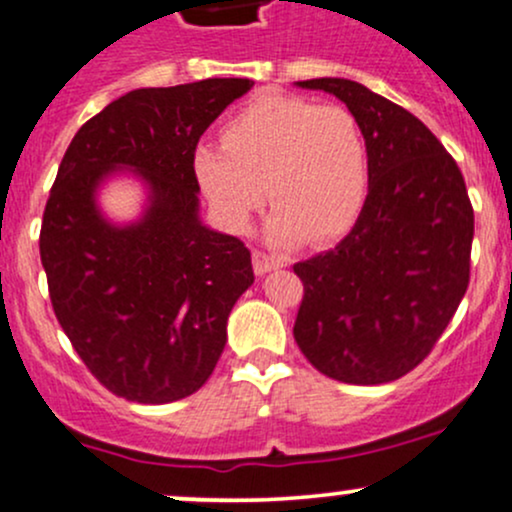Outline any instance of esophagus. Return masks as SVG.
<instances>
[{
  "instance_id": "esophagus-1",
  "label": "esophagus",
  "mask_w": 512,
  "mask_h": 512,
  "mask_svg": "<svg viewBox=\"0 0 512 512\" xmlns=\"http://www.w3.org/2000/svg\"><path fill=\"white\" fill-rule=\"evenodd\" d=\"M252 267H255V274H267V272H272V269L284 267V257L255 250L252 252Z\"/></svg>"
}]
</instances>
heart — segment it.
Here are the masks:
<instances>
[{"label":"heart","mask_w":512,"mask_h":512,"mask_svg":"<svg viewBox=\"0 0 512 512\" xmlns=\"http://www.w3.org/2000/svg\"><path fill=\"white\" fill-rule=\"evenodd\" d=\"M221 145H201L194 174L213 211L243 230L262 206H274L272 243H328L350 233L369 192V148L362 126L340 104L265 94L235 111Z\"/></svg>","instance_id":"1"}]
</instances>
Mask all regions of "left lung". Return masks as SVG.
Returning a JSON list of instances; mask_svg holds the SVG:
<instances>
[{"label": "left lung", "instance_id": "1", "mask_svg": "<svg viewBox=\"0 0 512 512\" xmlns=\"http://www.w3.org/2000/svg\"><path fill=\"white\" fill-rule=\"evenodd\" d=\"M345 101L369 148V194L333 250L296 262V345L320 374L386 384L418 367L469 286L474 209L462 170L423 121L340 77L296 82Z\"/></svg>", "mask_w": 512, "mask_h": 512}]
</instances>
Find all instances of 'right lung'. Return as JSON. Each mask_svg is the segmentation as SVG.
<instances>
[{
    "label": "right lung",
    "instance_id": "1",
    "mask_svg": "<svg viewBox=\"0 0 512 512\" xmlns=\"http://www.w3.org/2000/svg\"><path fill=\"white\" fill-rule=\"evenodd\" d=\"M252 80L133 89L72 138L50 189L41 262L58 323L116 396L172 403L206 384L235 301L255 282L250 250L199 221L196 143ZM133 169L149 184L141 221L114 227L98 184Z\"/></svg>",
    "mask_w": 512,
    "mask_h": 512
}]
</instances>
